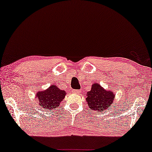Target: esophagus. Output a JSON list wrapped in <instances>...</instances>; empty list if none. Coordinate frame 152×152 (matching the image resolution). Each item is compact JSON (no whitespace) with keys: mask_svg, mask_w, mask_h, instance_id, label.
<instances>
[{"mask_svg":"<svg viewBox=\"0 0 152 152\" xmlns=\"http://www.w3.org/2000/svg\"><path fill=\"white\" fill-rule=\"evenodd\" d=\"M72 93L79 94L80 93V90H72Z\"/></svg>","mask_w":152,"mask_h":152,"instance_id":"obj_1","label":"esophagus"}]
</instances>
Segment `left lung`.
Returning <instances> with one entry per match:
<instances>
[{
	"instance_id": "1",
	"label": "left lung",
	"mask_w": 152,
	"mask_h": 152,
	"mask_svg": "<svg viewBox=\"0 0 152 152\" xmlns=\"http://www.w3.org/2000/svg\"><path fill=\"white\" fill-rule=\"evenodd\" d=\"M86 96V101L90 109L99 112L111 107L115 96L112 91L106 90L99 84L95 83L91 86V91L87 92Z\"/></svg>"
}]
</instances>
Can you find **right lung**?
<instances>
[{"instance_id": "obj_1", "label": "right lung", "mask_w": 152, "mask_h": 152, "mask_svg": "<svg viewBox=\"0 0 152 152\" xmlns=\"http://www.w3.org/2000/svg\"><path fill=\"white\" fill-rule=\"evenodd\" d=\"M66 91L61 90L56 85L50 86L47 89L38 91L35 97L38 100L39 105L47 110H54L63 101L66 96Z\"/></svg>"}]
</instances>
